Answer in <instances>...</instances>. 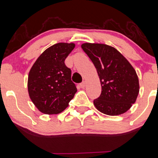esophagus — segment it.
<instances>
[{
    "label": "esophagus",
    "mask_w": 158,
    "mask_h": 158,
    "mask_svg": "<svg viewBox=\"0 0 158 158\" xmlns=\"http://www.w3.org/2000/svg\"><path fill=\"white\" fill-rule=\"evenodd\" d=\"M79 86H80L81 88H82V89H83V88H85V82H82V83H80L79 84Z\"/></svg>",
    "instance_id": "34e87169"
}]
</instances>
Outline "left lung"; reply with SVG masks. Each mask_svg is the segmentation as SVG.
Returning a JSON list of instances; mask_svg holds the SVG:
<instances>
[{"mask_svg":"<svg viewBox=\"0 0 158 158\" xmlns=\"http://www.w3.org/2000/svg\"><path fill=\"white\" fill-rule=\"evenodd\" d=\"M81 47L94 64L100 79L101 95L94 100L96 108L109 116L127 112L139 92L135 69L114 47L98 43H84Z\"/></svg>","mask_w":158,"mask_h":158,"instance_id":"1","label":"left lung"}]
</instances>
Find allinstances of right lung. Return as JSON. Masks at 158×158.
<instances>
[{"instance_id": "right-lung-1", "label": "right lung", "mask_w": 158, "mask_h": 158, "mask_svg": "<svg viewBox=\"0 0 158 158\" xmlns=\"http://www.w3.org/2000/svg\"><path fill=\"white\" fill-rule=\"evenodd\" d=\"M74 48V43L54 44L31 66L28 92L33 104L43 114H58L64 111L77 92L71 80V69L64 63Z\"/></svg>"}]
</instances>
